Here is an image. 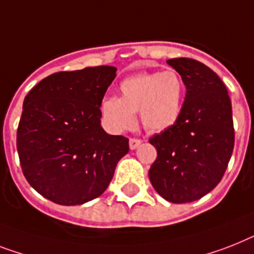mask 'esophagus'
Instances as JSON below:
<instances>
[{
  "label": "esophagus",
  "mask_w": 254,
  "mask_h": 254,
  "mask_svg": "<svg viewBox=\"0 0 254 254\" xmlns=\"http://www.w3.org/2000/svg\"><path fill=\"white\" fill-rule=\"evenodd\" d=\"M141 139H138V138H130L129 139V147H130V150H134V148H137L138 146L141 145Z\"/></svg>",
  "instance_id": "1"
}]
</instances>
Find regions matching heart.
<instances>
[{
	"label": "heart",
	"instance_id": "obj_1",
	"mask_svg": "<svg viewBox=\"0 0 254 254\" xmlns=\"http://www.w3.org/2000/svg\"><path fill=\"white\" fill-rule=\"evenodd\" d=\"M120 98L108 96L100 104L103 121L109 129L123 131L134 125L139 111L146 130L160 133L177 123L183 111L185 83L176 70L138 73L120 83Z\"/></svg>",
	"mask_w": 254,
	"mask_h": 254
}]
</instances>
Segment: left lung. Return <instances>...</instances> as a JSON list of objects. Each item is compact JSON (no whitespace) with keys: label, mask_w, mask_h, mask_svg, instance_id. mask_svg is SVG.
Here are the masks:
<instances>
[{"label":"left lung","mask_w":254,"mask_h":254,"mask_svg":"<svg viewBox=\"0 0 254 254\" xmlns=\"http://www.w3.org/2000/svg\"><path fill=\"white\" fill-rule=\"evenodd\" d=\"M167 64L181 75L187 94L177 123L148 139L158 151L148 177L163 198L187 203L213 190L227 170L235 143L232 107L210 67L185 57Z\"/></svg>","instance_id":"1"}]
</instances>
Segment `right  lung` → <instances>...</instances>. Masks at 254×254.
Returning a JSON list of instances; mask_svg holds the SVG:
<instances>
[{
	"instance_id": "add662e5",
	"label": "right lung",
	"mask_w": 254,
	"mask_h": 254,
	"mask_svg": "<svg viewBox=\"0 0 254 254\" xmlns=\"http://www.w3.org/2000/svg\"><path fill=\"white\" fill-rule=\"evenodd\" d=\"M116 70L60 71L26 95L16 150L28 184L49 201L75 206L99 197L129 151L127 137L100 125V104Z\"/></svg>"
}]
</instances>
